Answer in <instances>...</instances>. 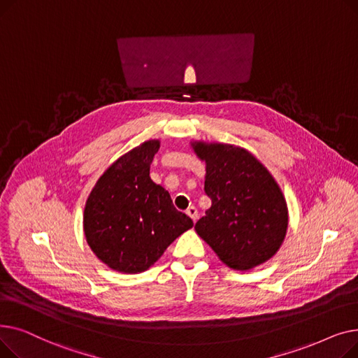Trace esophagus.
<instances>
[{"instance_id":"1","label":"esophagus","mask_w":358,"mask_h":358,"mask_svg":"<svg viewBox=\"0 0 358 358\" xmlns=\"http://www.w3.org/2000/svg\"><path fill=\"white\" fill-rule=\"evenodd\" d=\"M185 213L189 215V216L193 219V222H196V220H197V217H199V212H197V208H194V206H190V208L185 210Z\"/></svg>"}]
</instances>
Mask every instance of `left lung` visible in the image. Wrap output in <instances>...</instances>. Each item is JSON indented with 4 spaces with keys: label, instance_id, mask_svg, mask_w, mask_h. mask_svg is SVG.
<instances>
[{
    "label": "left lung",
    "instance_id": "8db88e82",
    "mask_svg": "<svg viewBox=\"0 0 358 358\" xmlns=\"http://www.w3.org/2000/svg\"><path fill=\"white\" fill-rule=\"evenodd\" d=\"M206 161L204 192L210 209L196 232L235 270H250L270 259L285 241L287 204L278 184L248 150L223 143H192Z\"/></svg>",
    "mask_w": 358,
    "mask_h": 358
}]
</instances>
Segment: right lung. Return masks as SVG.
Returning a JSON list of instances; mask_svg holds the SVG:
<instances>
[{
	"instance_id": "1",
	"label": "right lung",
	"mask_w": 358,
	"mask_h": 358,
	"mask_svg": "<svg viewBox=\"0 0 358 358\" xmlns=\"http://www.w3.org/2000/svg\"><path fill=\"white\" fill-rule=\"evenodd\" d=\"M159 141L129 150L99 178L84 210L90 248L110 268L136 274L148 270L176 238L193 228L171 196L149 177Z\"/></svg>"
}]
</instances>
